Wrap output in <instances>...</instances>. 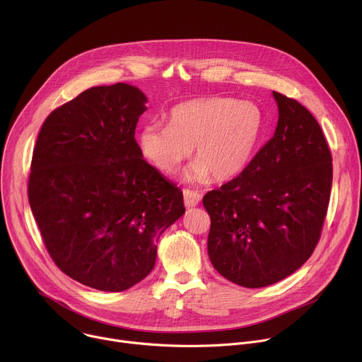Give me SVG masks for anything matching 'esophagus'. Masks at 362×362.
Listing matches in <instances>:
<instances>
[{
  "label": "esophagus",
  "instance_id": "esophagus-1",
  "mask_svg": "<svg viewBox=\"0 0 362 362\" xmlns=\"http://www.w3.org/2000/svg\"><path fill=\"white\" fill-rule=\"evenodd\" d=\"M184 194V204L185 207H196L199 206L200 200H202V196L197 192V191H192V189H184L182 191Z\"/></svg>",
  "mask_w": 362,
  "mask_h": 362
}]
</instances>
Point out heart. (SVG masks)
I'll return each mask as SVG.
<instances>
[{
    "label": "heart",
    "instance_id": "heart-1",
    "mask_svg": "<svg viewBox=\"0 0 362 362\" xmlns=\"http://www.w3.org/2000/svg\"><path fill=\"white\" fill-rule=\"evenodd\" d=\"M170 124L152 122L139 136L142 155L162 174L171 175L191 155L185 180L225 182L251 162L264 132V115L251 101L204 97L175 105Z\"/></svg>",
    "mask_w": 362,
    "mask_h": 362
}]
</instances>
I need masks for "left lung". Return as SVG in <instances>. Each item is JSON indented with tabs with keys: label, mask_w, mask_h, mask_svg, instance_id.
<instances>
[{
	"label": "left lung",
	"mask_w": 362,
	"mask_h": 362,
	"mask_svg": "<svg viewBox=\"0 0 362 362\" xmlns=\"http://www.w3.org/2000/svg\"><path fill=\"white\" fill-rule=\"evenodd\" d=\"M274 136L233 180L203 197L213 267L226 280L259 288L281 281L310 258L332 188V155L310 111L272 91Z\"/></svg>",
	"instance_id": "8db88e82"
}]
</instances>
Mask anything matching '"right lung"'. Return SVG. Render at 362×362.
Returning <instances> with one entry per match:
<instances>
[{
  "label": "right lung",
  "instance_id": "obj_1",
  "mask_svg": "<svg viewBox=\"0 0 362 362\" xmlns=\"http://www.w3.org/2000/svg\"><path fill=\"white\" fill-rule=\"evenodd\" d=\"M145 94L93 87L53 110L33 149L29 203L53 262L72 280L124 291L153 269L158 239L185 211L182 191L134 139Z\"/></svg>",
  "mask_w": 362,
  "mask_h": 362
}]
</instances>
